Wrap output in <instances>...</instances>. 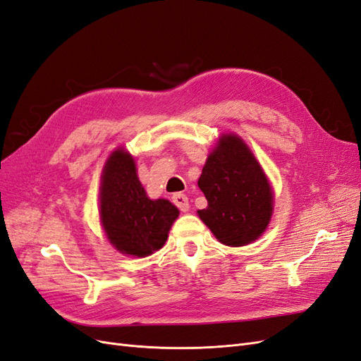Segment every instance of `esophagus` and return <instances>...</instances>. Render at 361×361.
I'll return each mask as SVG.
<instances>
[{
    "label": "esophagus",
    "instance_id": "1",
    "mask_svg": "<svg viewBox=\"0 0 361 361\" xmlns=\"http://www.w3.org/2000/svg\"><path fill=\"white\" fill-rule=\"evenodd\" d=\"M171 199H173V203L176 204L182 212H187L190 209V202H188V197L185 194L176 192V194H173Z\"/></svg>",
    "mask_w": 361,
    "mask_h": 361
}]
</instances>
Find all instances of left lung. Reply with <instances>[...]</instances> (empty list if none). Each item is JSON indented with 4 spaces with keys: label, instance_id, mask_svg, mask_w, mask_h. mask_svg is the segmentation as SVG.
Masks as SVG:
<instances>
[{
    "label": "left lung",
    "instance_id": "left-lung-1",
    "mask_svg": "<svg viewBox=\"0 0 361 361\" xmlns=\"http://www.w3.org/2000/svg\"><path fill=\"white\" fill-rule=\"evenodd\" d=\"M199 188L207 200L200 220L224 245L241 247L265 232L272 215V190L244 141L223 134L206 159Z\"/></svg>",
    "mask_w": 361,
    "mask_h": 361
}]
</instances>
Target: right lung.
Here are the masks:
<instances>
[{"mask_svg": "<svg viewBox=\"0 0 361 361\" xmlns=\"http://www.w3.org/2000/svg\"><path fill=\"white\" fill-rule=\"evenodd\" d=\"M101 223L120 253L146 257L167 241L179 209L166 199L150 200L137 176L134 158L120 147L106 159L101 176Z\"/></svg>", "mask_w": 361, "mask_h": 361, "instance_id": "1", "label": "right lung"}]
</instances>
